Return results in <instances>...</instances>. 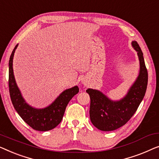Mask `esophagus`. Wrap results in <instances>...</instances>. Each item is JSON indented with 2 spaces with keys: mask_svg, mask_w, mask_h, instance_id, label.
Listing matches in <instances>:
<instances>
[{
  "mask_svg": "<svg viewBox=\"0 0 159 159\" xmlns=\"http://www.w3.org/2000/svg\"><path fill=\"white\" fill-rule=\"evenodd\" d=\"M81 82H82L83 84L85 85V86H86V85H87V82L86 81V80H82Z\"/></svg>",
  "mask_w": 159,
  "mask_h": 159,
  "instance_id": "obj_1",
  "label": "esophagus"
}]
</instances>
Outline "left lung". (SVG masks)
<instances>
[{"label": "left lung", "mask_w": 159, "mask_h": 159, "mask_svg": "<svg viewBox=\"0 0 159 159\" xmlns=\"http://www.w3.org/2000/svg\"><path fill=\"white\" fill-rule=\"evenodd\" d=\"M132 47L137 52L140 70L137 79L129 89L127 94L120 100H111L97 89H88L91 104L89 115L92 124L102 131H112L120 128L129 121L137 110L146 93L148 71L141 49L136 41Z\"/></svg>", "instance_id": "obj_1"}]
</instances>
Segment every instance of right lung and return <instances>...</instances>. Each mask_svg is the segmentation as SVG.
Returning a JSON list of instances; mask_svg holds the SVG:
<instances>
[{
  "instance_id": "1",
  "label": "right lung",
  "mask_w": 159,
  "mask_h": 159,
  "mask_svg": "<svg viewBox=\"0 0 159 159\" xmlns=\"http://www.w3.org/2000/svg\"><path fill=\"white\" fill-rule=\"evenodd\" d=\"M16 44L11 55L8 68V86L10 97L16 111L22 120L34 129L38 131H48L57 127L61 122L65 110L70 100L79 91L78 86L66 89L48 107L42 109L34 108L24 99L21 91L16 82L13 69V59Z\"/></svg>"
}]
</instances>
